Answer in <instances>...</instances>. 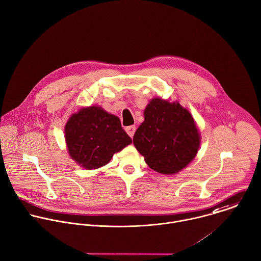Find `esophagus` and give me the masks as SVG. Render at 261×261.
<instances>
[{"label":"esophagus","mask_w":261,"mask_h":261,"mask_svg":"<svg viewBox=\"0 0 261 261\" xmlns=\"http://www.w3.org/2000/svg\"><path fill=\"white\" fill-rule=\"evenodd\" d=\"M125 130H126V132L128 133V135H129L130 137H133V135H134V133H135V131H136V127H135V125H131V126L126 127Z\"/></svg>","instance_id":"1"}]
</instances>
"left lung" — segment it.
Masks as SVG:
<instances>
[{
    "label": "left lung",
    "instance_id": "1",
    "mask_svg": "<svg viewBox=\"0 0 261 261\" xmlns=\"http://www.w3.org/2000/svg\"><path fill=\"white\" fill-rule=\"evenodd\" d=\"M133 143L150 169L165 175L180 172L195 158L200 136L193 117L178 101L153 98Z\"/></svg>",
    "mask_w": 261,
    "mask_h": 261
}]
</instances>
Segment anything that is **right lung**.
<instances>
[{"instance_id":"obj_1","label":"right lung","mask_w":261,"mask_h":261,"mask_svg":"<svg viewBox=\"0 0 261 261\" xmlns=\"http://www.w3.org/2000/svg\"><path fill=\"white\" fill-rule=\"evenodd\" d=\"M65 138L70 156L87 170L107 165L116 152L132 143L120 119L94 106L71 116Z\"/></svg>"}]
</instances>
